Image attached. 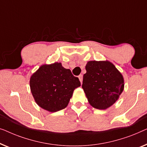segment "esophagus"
<instances>
[{"label":"esophagus","instance_id":"esophagus-1","mask_svg":"<svg viewBox=\"0 0 147 147\" xmlns=\"http://www.w3.org/2000/svg\"><path fill=\"white\" fill-rule=\"evenodd\" d=\"M78 78H79V80L80 81V82H82V74H80V75L78 76Z\"/></svg>","mask_w":147,"mask_h":147}]
</instances>
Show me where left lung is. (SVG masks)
<instances>
[{"label": "left lung", "mask_w": 147, "mask_h": 147, "mask_svg": "<svg viewBox=\"0 0 147 147\" xmlns=\"http://www.w3.org/2000/svg\"><path fill=\"white\" fill-rule=\"evenodd\" d=\"M82 88L92 107L105 110L115 104L124 90L123 74L109 61H90L85 67Z\"/></svg>", "instance_id": "obj_1"}]
</instances>
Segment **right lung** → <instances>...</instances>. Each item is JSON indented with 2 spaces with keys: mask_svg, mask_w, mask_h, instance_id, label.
Segmentation results:
<instances>
[{
  "mask_svg": "<svg viewBox=\"0 0 147 147\" xmlns=\"http://www.w3.org/2000/svg\"><path fill=\"white\" fill-rule=\"evenodd\" d=\"M80 86L78 78L61 63L41 65L30 78V88L35 102L49 112L67 107L74 90Z\"/></svg>",
  "mask_w": 147,
  "mask_h": 147,
  "instance_id": "1",
  "label": "right lung"
}]
</instances>
